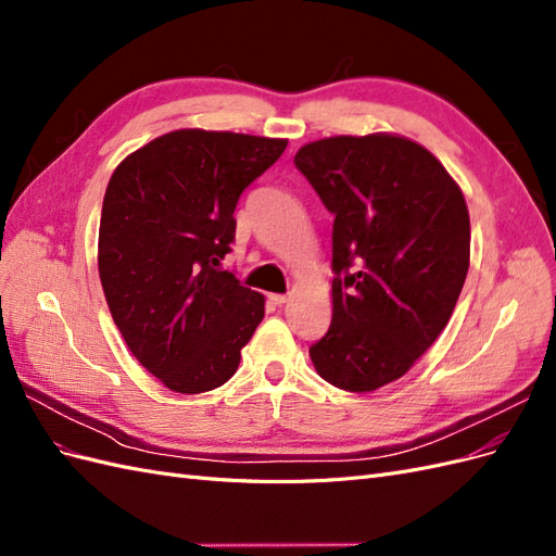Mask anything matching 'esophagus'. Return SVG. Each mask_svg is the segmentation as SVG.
Listing matches in <instances>:
<instances>
[{
  "mask_svg": "<svg viewBox=\"0 0 556 556\" xmlns=\"http://www.w3.org/2000/svg\"><path fill=\"white\" fill-rule=\"evenodd\" d=\"M268 299H271V304H276V306H282V304H288V294H268Z\"/></svg>",
  "mask_w": 556,
  "mask_h": 556,
  "instance_id": "34e87169",
  "label": "esophagus"
}]
</instances>
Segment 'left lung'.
Listing matches in <instances>:
<instances>
[{
    "label": "left lung",
    "mask_w": 556,
    "mask_h": 556,
    "mask_svg": "<svg viewBox=\"0 0 556 556\" xmlns=\"http://www.w3.org/2000/svg\"><path fill=\"white\" fill-rule=\"evenodd\" d=\"M294 164L333 213V313L313 366L333 387L374 392L410 371L457 306L464 192L425 146L387 131L311 141Z\"/></svg>",
    "instance_id": "left-lung-1"
}]
</instances>
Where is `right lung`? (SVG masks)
Here are the masks:
<instances>
[{
    "instance_id": "add662e5",
    "label": "right lung",
    "mask_w": 556,
    "mask_h": 556,
    "mask_svg": "<svg viewBox=\"0 0 556 556\" xmlns=\"http://www.w3.org/2000/svg\"><path fill=\"white\" fill-rule=\"evenodd\" d=\"M285 148L288 139L176 129L115 166L99 223V278L131 355L172 392L225 384L262 323L264 294L220 262L241 192Z\"/></svg>"
}]
</instances>
